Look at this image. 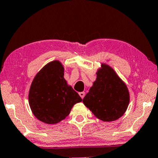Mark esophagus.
<instances>
[{
	"instance_id": "1",
	"label": "esophagus",
	"mask_w": 158,
	"mask_h": 158,
	"mask_svg": "<svg viewBox=\"0 0 158 158\" xmlns=\"http://www.w3.org/2000/svg\"><path fill=\"white\" fill-rule=\"evenodd\" d=\"M79 96L81 97V99H83V98H84L85 96V92H80V93H79Z\"/></svg>"
}]
</instances>
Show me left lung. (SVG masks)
I'll use <instances>...</instances> for the list:
<instances>
[{
    "label": "left lung",
    "instance_id": "8db88e82",
    "mask_svg": "<svg viewBox=\"0 0 158 158\" xmlns=\"http://www.w3.org/2000/svg\"><path fill=\"white\" fill-rule=\"evenodd\" d=\"M130 95L126 83L112 68L101 64L97 79L82 102L96 117L110 122L121 117L128 108Z\"/></svg>",
    "mask_w": 158,
    "mask_h": 158
}]
</instances>
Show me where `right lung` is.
Returning <instances> with one entry per match:
<instances>
[{
  "label": "right lung",
  "mask_w": 158,
  "mask_h": 158,
  "mask_svg": "<svg viewBox=\"0 0 158 158\" xmlns=\"http://www.w3.org/2000/svg\"><path fill=\"white\" fill-rule=\"evenodd\" d=\"M64 67L59 61L49 62L36 74L29 91V105L35 117L48 124L66 118L81 98L64 78Z\"/></svg>",
  "instance_id": "1"
}]
</instances>
